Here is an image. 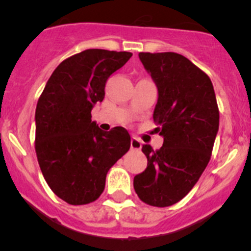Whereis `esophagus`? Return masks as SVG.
I'll list each match as a JSON object with an SVG mask.
<instances>
[{"label": "esophagus", "mask_w": 251, "mask_h": 251, "mask_svg": "<svg viewBox=\"0 0 251 251\" xmlns=\"http://www.w3.org/2000/svg\"><path fill=\"white\" fill-rule=\"evenodd\" d=\"M131 148L136 149V151H140V149L142 148L141 140H138V138H136V137L131 138Z\"/></svg>", "instance_id": "esophagus-1"}]
</instances>
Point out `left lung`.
<instances>
[{
  "mask_svg": "<svg viewBox=\"0 0 251 251\" xmlns=\"http://www.w3.org/2000/svg\"><path fill=\"white\" fill-rule=\"evenodd\" d=\"M158 88L154 123L163 147H142L147 169L133 178L142 201L165 207L189 193L206 168L219 131L220 114L211 80L182 54H138Z\"/></svg>",
  "mask_w": 251,
  "mask_h": 251,
  "instance_id": "8db88e82",
  "label": "left lung"
}]
</instances>
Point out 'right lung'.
<instances>
[{"mask_svg": "<svg viewBox=\"0 0 251 251\" xmlns=\"http://www.w3.org/2000/svg\"><path fill=\"white\" fill-rule=\"evenodd\" d=\"M130 52L86 50L63 60L40 96L35 111V151L53 193L68 204L95 201L104 191L108 171L130 149L124 127L109 132L91 120L104 98L108 77Z\"/></svg>", "mask_w": 251, "mask_h": 251, "instance_id": "right-lung-1", "label": "right lung"}]
</instances>
